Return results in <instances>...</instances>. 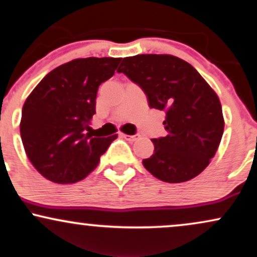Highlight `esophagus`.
<instances>
[{"mask_svg":"<svg viewBox=\"0 0 257 257\" xmlns=\"http://www.w3.org/2000/svg\"><path fill=\"white\" fill-rule=\"evenodd\" d=\"M123 138L128 140V141L134 142V141H136V140L140 139V135H139V134H135V135H126V134H123Z\"/></svg>","mask_w":257,"mask_h":257,"instance_id":"1","label":"esophagus"}]
</instances>
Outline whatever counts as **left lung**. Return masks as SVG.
I'll list each match as a JSON object with an SVG mask.
<instances>
[{
    "label": "left lung",
    "mask_w": 257,
    "mask_h": 257,
    "mask_svg": "<svg viewBox=\"0 0 257 257\" xmlns=\"http://www.w3.org/2000/svg\"><path fill=\"white\" fill-rule=\"evenodd\" d=\"M144 90L151 108L164 110L167 135L152 139L154 153L142 164L165 183L200 174L215 157L224 118L218 96L192 65L170 54H139L117 69Z\"/></svg>",
    "instance_id": "1"
}]
</instances>
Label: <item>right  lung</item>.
<instances>
[{
  "label": "right lung",
  "mask_w": 257,
  "mask_h": 257,
  "mask_svg": "<svg viewBox=\"0 0 257 257\" xmlns=\"http://www.w3.org/2000/svg\"><path fill=\"white\" fill-rule=\"evenodd\" d=\"M121 58H83L46 74L26 99L20 133L26 154L39 173L57 184L89 175L117 135L96 138L89 125L97 91Z\"/></svg>",
  "instance_id": "1"
}]
</instances>
